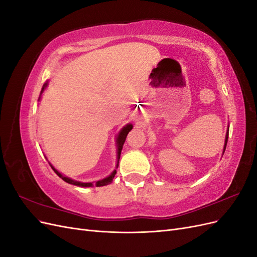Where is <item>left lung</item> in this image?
Masks as SVG:
<instances>
[{
    "mask_svg": "<svg viewBox=\"0 0 257 257\" xmlns=\"http://www.w3.org/2000/svg\"><path fill=\"white\" fill-rule=\"evenodd\" d=\"M228 131H229V126L227 127V132H226V136H225V143H224V149H223V153L225 152V149H226V145H227V139H228Z\"/></svg>",
    "mask_w": 257,
    "mask_h": 257,
    "instance_id": "1",
    "label": "left lung"
}]
</instances>
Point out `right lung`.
<instances>
[{
    "instance_id": "1",
    "label": "right lung",
    "mask_w": 257,
    "mask_h": 257,
    "mask_svg": "<svg viewBox=\"0 0 257 257\" xmlns=\"http://www.w3.org/2000/svg\"><path fill=\"white\" fill-rule=\"evenodd\" d=\"M47 85H48V81L44 83L43 88H42V91H41V95H40V98H38V100H41L42 94L44 93L45 89L47 88ZM132 128H133V124L127 123L125 126H123V127L121 128V131L119 132L118 135H116V138H115V139H116V141H115V143H116V165H115V168H118V166H119V159H120V155H121L122 148H123L124 142H125V139H126V136H127V134H128V132L132 131ZM49 165H50L51 168L53 169V172L56 173V174L62 179V180L67 182V183H69V184L80 186V188H91V186H94V185H95V186H104V185H107V184H110V183L112 182V179L114 178V175L116 174V170L114 169L113 172H112L109 176L104 178V179H102V180H97V181H95V182H80V181L73 180V179L68 178V177H66V176H64V175H62V174L59 172V170H57L56 168H54V167L52 166L51 163H49Z\"/></svg>"
}]
</instances>
